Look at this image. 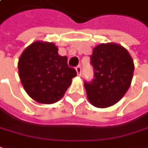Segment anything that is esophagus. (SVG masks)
I'll return each instance as SVG.
<instances>
[{
  "label": "esophagus",
  "mask_w": 148,
  "mask_h": 148,
  "mask_svg": "<svg viewBox=\"0 0 148 148\" xmlns=\"http://www.w3.org/2000/svg\"><path fill=\"white\" fill-rule=\"evenodd\" d=\"M76 71H77V74H78V76H80L81 75V74H82V70H81V66H78L76 68Z\"/></svg>",
  "instance_id": "obj_1"
}]
</instances>
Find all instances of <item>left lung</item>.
<instances>
[{
    "label": "left lung",
    "mask_w": 148,
    "mask_h": 148,
    "mask_svg": "<svg viewBox=\"0 0 148 148\" xmlns=\"http://www.w3.org/2000/svg\"><path fill=\"white\" fill-rule=\"evenodd\" d=\"M91 63L94 68L91 82H84L87 99L96 108H108L128 91L134 65L129 52L121 45L100 44L93 49Z\"/></svg>",
    "instance_id": "left-lung-1"
}]
</instances>
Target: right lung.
<instances>
[{
  "label": "right lung",
  "mask_w": 148,
  "mask_h": 148,
  "mask_svg": "<svg viewBox=\"0 0 148 148\" xmlns=\"http://www.w3.org/2000/svg\"><path fill=\"white\" fill-rule=\"evenodd\" d=\"M21 82L28 95L40 103L50 104L63 97L77 75L68 66L67 57L58 54L53 43L36 41L24 49L18 63Z\"/></svg>",
  "instance_id": "right-lung-1"
}]
</instances>
